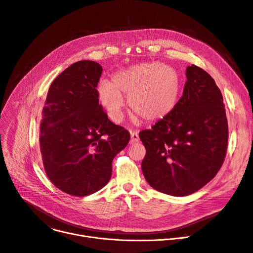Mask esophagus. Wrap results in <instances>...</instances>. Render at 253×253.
<instances>
[{
  "label": "esophagus",
  "instance_id": "obj_1",
  "mask_svg": "<svg viewBox=\"0 0 253 253\" xmlns=\"http://www.w3.org/2000/svg\"><path fill=\"white\" fill-rule=\"evenodd\" d=\"M139 141V136L137 132H134V131H131L130 132V144H134Z\"/></svg>",
  "mask_w": 253,
  "mask_h": 253
}]
</instances>
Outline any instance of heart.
Listing matches in <instances>:
<instances>
[{"label":"heart","mask_w":253,"mask_h":253,"mask_svg":"<svg viewBox=\"0 0 253 253\" xmlns=\"http://www.w3.org/2000/svg\"><path fill=\"white\" fill-rule=\"evenodd\" d=\"M181 91V77L171 66L142 63L117 72L112 82L102 80L96 87L100 104L116 122L121 121L125 100L131 111L144 122H159L176 108Z\"/></svg>","instance_id":"heart-1"}]
</instances>
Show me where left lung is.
<instances>
[{
  "instance_id": "obj_1",
  "label": "left lung",
  "mask_w": 253,
  "mask_h": 253,
  "mask_svg": "<svg viewBox=\"0 0 253 253\" xmlns=\"http://www.w3.org/2000/svg\"><path fill=\"white\" fill-rule=\"evenodd\" d=\"M183 95L175 110L139 133L141 163L154 189L186 196L203 188L221 169L228 146L223 95L212 77L195 65L186 68Z\"/></svg>"
}]
</instances>
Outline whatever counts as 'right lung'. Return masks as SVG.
Listing matches in <instances>:
<instances>
[{
    "mask_svg": "<svg viewBox=\"0 0 253 253\" xmlns=\"http://www.w3.org/2000/svg\"><path fill=\"white\" fill-rule=\"evenodd\" d=\"M103 68L88 60L65 69L50 84L41 120L40 146L46 176L57 188L87 196L106 186L112 162L130 134L98 104Z\"/></svg>",
    "mask_w": 253,
    "mask_h": 253,
    "instance_id": "right-lung-1",
    "label": "right lung"
}]
</instances>
